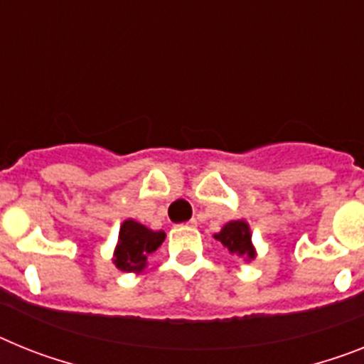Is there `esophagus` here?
<instances>
[{"label": "esophagus", "mask_w": 364, "mask_h": 364, "mask_svg": "<svg viewBox=\"0 0 364 364\" xmlns=\"http://www.w3.org/2000/svg\"><path fill=\"white\" fill-rule=\"evenodd\" d=\"M187 225H191V228H196V225H198V222H196V220H194V218H192V220H188V222H187Z\"/></svg>", "instance_id": "esophagus-1"}]
</instances>
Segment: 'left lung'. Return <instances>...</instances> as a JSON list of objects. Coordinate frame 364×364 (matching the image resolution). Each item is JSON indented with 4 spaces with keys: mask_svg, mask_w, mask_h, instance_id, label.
Instances as JSON below:
<instances>
[{
    "mask_svg": "<svg viewBox=\"0 0 364 364\" xmlns=\"http://www.w3.org/2000/svg\"><path fill=\"white\" fill-rule=\"evenodd\" d=\"M215 239L220 240V244L228 250L231 255H244V257L253 259L255 252L252 248V235H250V228L242 220H233L222 228L218 235H215Z\"/></svg>",
    "mask_w": 364,
    "mask_h": 364,
    "instance_id": "1",
    "label": "left lung"
}]
</instances>
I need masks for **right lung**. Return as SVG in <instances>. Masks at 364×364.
I'll return each mask as SVG.
<instances>
[{
	"instance_id": "1",
	"label": "right lung",
	"mask_w": 364,
	"mask_h": 364,
	"mask_svg": "<svg viewBox=\"0 0 364 364\" xmlns=\"http://www.w3.org/2000/svg\"><path fill=\"white\" fill-rule=\"evenodd\" d=\"M163 231H151L135 220H125L120 228V242L114 252V264L124 272H140L149 253L163 244Z\"/></svg>"
}]
</instances>
